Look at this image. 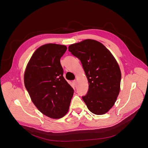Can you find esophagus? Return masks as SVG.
<instances>
[{
    "instance_id": "34e87169",
    "label": "esophagus",
    "mask_w": 148,
    "mask_h": 148,
    "mask_svg": "<svg viewBox=\"0 0 148 148\" xmlns=\"http://www.w3.org/2000/svg\"><path fill=\"white\" fill-rule=\"evenodd\" d=\"M73 84H74V86H77V80H74V81H73Z\"/></svg>"
}]
</instances>
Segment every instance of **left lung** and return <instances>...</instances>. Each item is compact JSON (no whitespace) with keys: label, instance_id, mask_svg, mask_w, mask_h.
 Segmentation results:
<instances>
[{"label":"left lung","instance_id":"8db88e82","mask_svg":"<svg viewBox=\"0 0 148 148\" xmlns=\"http://www.w3.org/2000/svg\"><path fill=\"white\" fill-rule=\"evenodd\" d=\"M69 51L79 59L88 81L82 99L95 115H103L114 106L120 91L121 73L118 62L100 42L86 39L71 45Z\"/></svg>","mask_w":148,"mask_h":148}]
</instances>
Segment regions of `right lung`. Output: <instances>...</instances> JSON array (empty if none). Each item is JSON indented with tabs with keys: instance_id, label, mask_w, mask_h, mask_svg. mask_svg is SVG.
Returning a JSON list of instances; mask_svg holds the SVG:
<instances>
[{
	"instance_id": "1",
	"label": "right lung",
	"mask_w": 148,
	"mask_h": 148,
	"mask_svg": "<svg viewBox=\"0 0 148 148\" xmlns=\"http://www.w3.org/2000/svg\"><path fill=\"white\" fill-rule=\"evenodd\" d=\"M64 45L49 43L38 47L28 62L25 86L37 108L43 114L59 119L69 111L74 90L63 77L60 58Z\"/></svg>"
}]
</instances>
